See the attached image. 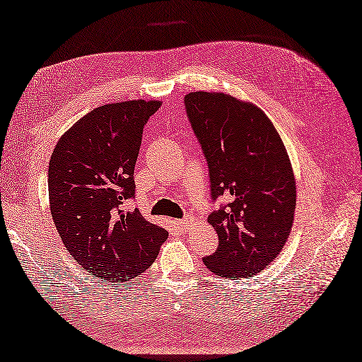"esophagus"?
Wrapping results in <instances>:
<instances>
[{
	"mask_svg": "<svg viewBox=\"0 0 362 362\" xmlns=\"http://www.w3.org/2000/svg\"><path fill=\"white\" fill-rule=\"evenodd\" d=\"M192 222H194V218H192V216H187V217L178 220L176 225L180 226V230H187V228L192 225Z\"/></svg>",
	"mask_w": 362,
	"mask_h": 362,
	"instance_id": "34e87169",
	"label": "esophagus"
}]
</instances>
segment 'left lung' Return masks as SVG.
Wrapping results in <instances>:
<instances>
[{
	"label": "left lung",
	"instance_id": "1",
	"mask_svg": "<svg viewBox=\"0 0 362 362\" xmlns=\"http://www.w3.org/2000/svg\"><path fill=\"white\" fill-rule=\"evenodd\" d=\"M184 105L208 159L211 195L228 200L208 217L218 248L203 262L230 279L259 274L292 230L297 187L289 154L253 103L223 92H192Z\"/></svg>",
	"mask_w": 362,
	"mask_h": 362
}]
</instances>
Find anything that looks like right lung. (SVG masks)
<instances>
[{"mask_svg":"<svg viewBox=\"0 0 362 362\" xmlns=\"http://www.w3.org/2000/svg\"><path fill=\"white\" fill-rule=\"evenodd\" d=\"M129 100L95 107L57 140L48 167L49 211L65 248L101 279L124 283L150 267L168 233L124 211L134 197L142 132L160 107Z\"/></svg>","mask_w":362,"mask_h":362,"instance_id":"right-lung-1","label":"right lung"}]
</instances>
